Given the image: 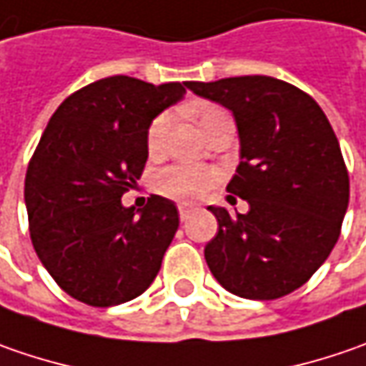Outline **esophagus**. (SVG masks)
Returning <instances> with one entry per match:
<instances>
[{"label": "esophagus", "instance_id": "esophagus-1", "mask_svg": "<svg viewBox=\"0 0 366 366\" xmlns=\"http://www.w3.org/2000/svg\"><path fill=\"white\" fill-rule=\"evenodd\" d=\"M191 212H193V207L191 205H179V218H181V222H185V219L191 218Z\"/></svg>", "mask_w": 366, "mask_h": 366}]
</instances>
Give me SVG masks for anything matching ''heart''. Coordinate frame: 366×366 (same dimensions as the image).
I'll return each mask as SVG.
<instances>
[{"mask_svg":"<svg viewBox=\"0 0 366 366\" xmlns=\"http://www.w3.org/2000/svg\"><path fill=\"white\" fill-rule=\"evenodd\" d=\"M226 116L219 107H204L199 109V126L207 132L216 122ZM171 112H161L154 120L150 122L147 132V147L150 154H159L167 144V134L171 128ZM222 181V173L214 167L202 164H187L175 162L159 171L157 187L162 195L177 199V202H199L209 191Z\"/></svg>","mask_w":366,"mask_h":366,"instance_id":"1","label":"heart"}]
</instances>
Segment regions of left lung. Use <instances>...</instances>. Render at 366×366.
Returning <instances> with one entry per match:
<instances>
[{"instance_id":"1","label":"left lung","mask_w":366,"mask_h":366,"mask_svg":"<svg viewBox=\"0 0 366 366\" xmlns=\"http://www.w3.org/2000/svg\"><path fill=\"white\" fill-rule=\"evenodd\" d=\"M187 89L234 114L242 161L226 191L228 202L250 205L234 216L207 207L218 234L205 262L238 297H283L310 281L340 236L350 185L338 138L316 99L281 79L191 81Z\"/></svg>"}]
</instances>
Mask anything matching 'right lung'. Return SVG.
Returning a JSON list of instances; mask_svg holds the SVG:
<instances>
[{
  "mask_svg": "<svg viewBox=\"0 0 366 366\" xmlns=\"http://www.w3.org/2000/svg\"><path fill=\"white\" fill-rule=\"evenodd\" d=\"M187 85L116 75L71 93L52 114L28 162L24 199L38 259L77 302L120 305L159 273L179 228L175 204L150 195L136 209L122 195L144 171L150 122Z\"/></svg>",
  "mask_w": 366,
  "mask_h": 366,
  "instance_id": "add662e5",
  "label": "right lung"
}]
</instances>
